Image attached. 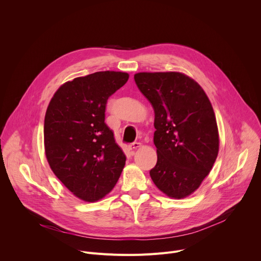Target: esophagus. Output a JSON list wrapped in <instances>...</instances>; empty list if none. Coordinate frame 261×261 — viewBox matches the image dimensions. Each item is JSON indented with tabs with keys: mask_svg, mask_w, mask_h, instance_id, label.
Wrapping results in <instances>:
<instances>
[{
	"mask_svg": "<svg viewBox=\"0 0 261 261\" xmlns=\"http://www.w3.org/2000/svg\"><path fill=\"white\" fill-rule=\"evenodd\" d=\"M141 146V143L140 142H133L129 145V148L131 151H134V150H137V148H139Z\"/></svg>",
	"mask_w": 261,
	"mask_h": 261,
	"instance_id": "obj_1",
	"label": "esophagus"
}]
</instances>
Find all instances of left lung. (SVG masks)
Wrapping results in <instances>:
<instances>
[{
  "label": "left lung",
  "instance_id": "left-lung-1",
  "mask_svg": "<svg viewBox=\"0 0 261 261\" xmlns=\"http://www.w3.org/2000/svg\"><path fill=\"white\" fill-rule=\"evenodd\" d=\"M140 92L155 111L157 164L150 175L172 198L193 193L210 173L219 152L213 106L201 87L179 72H140Z\"/></svg>",
  "mask_w": 261,
  "mask_h": 261
}]
</instances>
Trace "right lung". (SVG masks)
I'll use <instances>...</instances> for the list:
<instances>
[{"label":"right lung","mask_w":261,"mask_h":261,"mask_svg":"<svg viewBox=\"0 0 261 261\" xmlns=\"http://www.w3.org/2000/svg\"><path fill=\"white\" fill-rule=\"evenodd\" d=\"M129 74L95 72L60 87L44 119V146L57 177L79 198L93 202L109 193L125 166L126 156L105 124L108 98Z\"/></svg>","instance_id":"add662e5"}]
</instances>
